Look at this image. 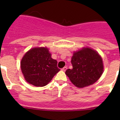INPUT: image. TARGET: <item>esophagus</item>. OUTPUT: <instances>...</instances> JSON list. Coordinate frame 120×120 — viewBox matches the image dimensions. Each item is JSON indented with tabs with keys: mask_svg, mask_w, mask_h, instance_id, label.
I'll return each mask as SVG.
<instances>
[{
	"mask_svg": "<svg viewBox=\"0 0 120 120\" xmlns=\"http://www.w3.org/2000/svg\"><path fill=\"white\" fill-rule=\"evenodd\" d=\"M67 67H63V68L62 69H61V70H62V71H66V70H67Z\"/></svg>",
	"mask_w": 120,
	"mask_h": 120,
	"instance_id": "1",
	"label": "esophagus"
}]
</instances>
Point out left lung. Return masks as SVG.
Instances as JSON below:
<instances>
[{"label":"left lung","instance_id":"obj_1","mask_svg":"<svg viewBox=\"0 0 120 120\" xmlns=\"http://www.w3.org/2000/svg\"><path fill=\"white\" fill-rule=\"evenodd\" d=\"M72 69H67L66 74L75 86L79 88L94 84L103 72V64L97 52L83 48L74 52L71 58Z\"/></svg>","mask_w":120,"mask_h":120}]
</instances>
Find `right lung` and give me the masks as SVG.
Segmentation results:
<instances>
[{
  "instance_id": "add662e5",
  "label": "right lung",
  "mask_w": 120,
  "mask_h": 120,
  "mask_svg": "<svg viewBox=\"0 0 120 120\" xmlns=\"http://www.w3.org/2000/svg\"><path fill=\"white\" fill-rule=\"evenodd\" d=\"M47 48H34L24 54L21 61L22 74L28 83L37 87L46 86L60 71L57 61L51 57Z\"/></svg>"
}]
</instances>
